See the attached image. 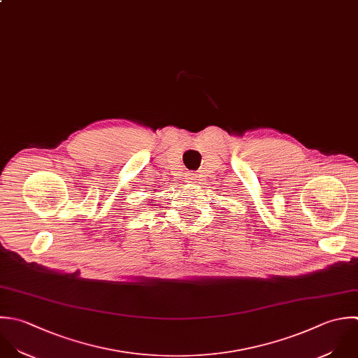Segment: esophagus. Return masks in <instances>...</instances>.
Returning <instances> with one entry per match:
<instances>
[{"instance_id": "esophagus-1", "label": "esophagus", "mask_w": 358, "mask_h": 358, "mask_svg": "<svg viewBox=\"0 0 358 358\" xmlns=\"http://www.w3.org/2000/svg\"><path fill=\"white\" fill-rule=\"evenodd\" d=\"M196 180H198V177H196L195 173H187V174H185V178H184V181H185L187 184H194V182H196Z\"/></svg>"}]
</instances>
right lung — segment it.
Segmentation results:
<instances>
[{
    "mask_svg": "<svg viewBox=\"0 0 358 358\" xmlns=\"http://www.w3.org/2000/svg\"><path fill=\"white\" fill-rule=\"evenodd\" d=\"M150 205H153V203H150Z\"/></svg>",
    "mask_w": 358,
    "mask_h": 358,
    "instance_id": "add662e5",
    "label": "right lung"
}]
</instances>
